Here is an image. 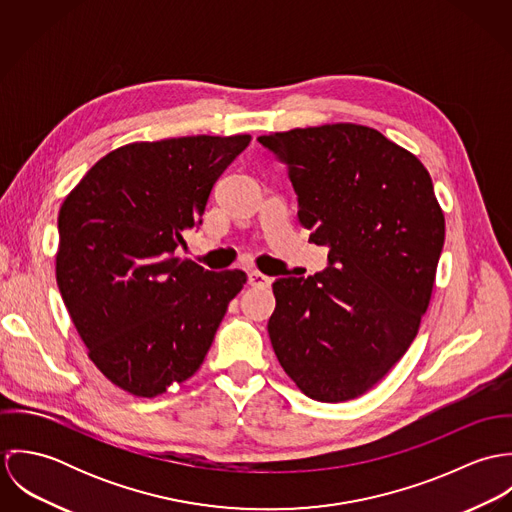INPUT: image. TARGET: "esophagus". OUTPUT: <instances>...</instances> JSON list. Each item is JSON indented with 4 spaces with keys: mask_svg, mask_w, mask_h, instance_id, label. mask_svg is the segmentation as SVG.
<instances>
[{
    "mask_svg": "<svg viewBox=\"0 0 512 512\" xmlns=\"http://www.w3.org/2000/svg\"><path fill=\"white\" fill-rule=\"evenodd\" d=\"M248 284H250V286H258V288H268V286L272 284V278H268V276H264V274L252 270V272H248Z\"/></svg>",
    "mask_w": 512,
    "mask_h": 512,
    "instance_id": "esophagus-1",
    "label": "esophagus"
}]
</instances>
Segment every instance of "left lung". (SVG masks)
Returning <instances> with one entry per match:
<instances>
[{"label":"left lung","mask_w":512,"mask_h":512,"mask_svg":"<svg viewBox=\"0 0 512 512\" xmlns=\"http://www.w3.org/2000/svg\"><path fill=\"white\" fill-rule=\"evenodd\" d=\"M258 142L288 167L309 242L329 248L323 272L274 282V353L309 398L353 400L402 359L428 309L445 240L432 177L357 124Z\"/></svg>","instance_id":"left-lung-1"}]
</instances>
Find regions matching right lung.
I'll use <instances>...</instances> for the list:
<instances>
[{
    "mask_svg": "<svg viewBox=\"0 0 512 512\" xmlns=\"http://www.w3.org/2000/svg\"><path fill=\"white\" fill-rule=\"evenodd\" d=\"M250 136L138 142L104 155L59 211L57 284L98 370L153 398L205 361L242 270L175 258Z\"/></svg>",
    "mask_w": 512,
    "mask_h": 512,
    "instance_id": "right-lung-1",
    "label": "right lung"
}]
</instances>
